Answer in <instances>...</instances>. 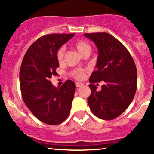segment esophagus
I'll use <instances>...</instances> for the list:
<instances>
[{
	"mask_svg": "<svg viewBox=\"0 0 154 154\" xmlns=\"http://www.w3.org/2000/svg\"><path fill=\"white\" fill-rule=\"evenodd\" d=\"M83 84L82 83H79V82H77V83H76V86L77 87H80L83 86Z\"/></svg>",
	"mask_w": 154,
	"mask_h": 154,
	"instance_id": "esophagus-1",
	"label": "esophagus"
}]
</instances>
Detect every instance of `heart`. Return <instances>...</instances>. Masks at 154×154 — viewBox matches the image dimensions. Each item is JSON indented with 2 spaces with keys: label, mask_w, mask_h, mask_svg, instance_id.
I'll use <instances>...</instances> for the list:
<instances>
[{
  "label": "heart",
  "mask_w": 154,
  "mask_h": 154,
  "mask_svg": "<svg viewBox=\"0 0 154 154\" xmlns=\"http://www.w3.org/2000/svg\"><path fill=\"white\" fill-rule=\"evenodd\" d=\"M74 48L78 51L79 54L80 55L83 56L86 54H90L91 51V47L84 40H78L74 44ZM65 48L61 47L59 48V50L57 52V59L60 63H63L64 60V56H65ZM72 74L76 79L78 80H82L85 77L86 75V72L84 70L82 69H75L72 71Z\"/></svg>",
  "instance_id": "b5f03b06"
}]
</instances>
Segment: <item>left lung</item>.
Wrapping results in <instances>:
<instances>
[{
    "instance_id": "1",
    "label": "left lung",
    "mask_w": 154,
    "mask_h": 154,
    "mask_svg": "<svg viewBox=\"0 0 154 154\" xmlns=\"http://www.w3.org/2000/svg\"><path fill=\"white\" fill-rule=\"evenodd\" d=\"M98 50L97 69L89 78L90 109L103 120H112L124 112L137 88V70L131 55L122 43L106 32L85 33ZM103 81L98 92L95 82Z\"/></svg>"
}]
</instances>
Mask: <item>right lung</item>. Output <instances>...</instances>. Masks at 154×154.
<instances>
[{
  "mask_svg": "<svg viewBox=\"0 0 154 154\" xmlns=\"http://www.w3.org/2000/svg\"><path fill=\"white\" fill-rule=\"evenodd\" d=\"M74 35L48 34L42 36L31 45L23 58L19 75L22 98L34 116L47 125H59L70 113L75 83L67 80L57 88L50 78L57 74V51Z\"/></svg>",
  "mask_w": 154,
  "mask_h": 154,
  "instance_id": "right-lung-1",
  "label": "right lung"
}]
</instances>
